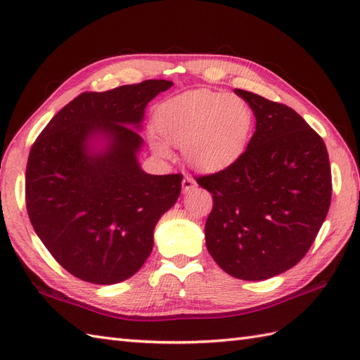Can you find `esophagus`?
<instances>
[{"label": "esophagus", "mask_w": 360, "mask_h": 360, "mask_svg": "<svg viewBox=\"0 0 360 360\" xmlns=\"http://www.w3.org/2000/svg\"><path fill=\"white\" fill-rule=\"evenodd\" d=\"M193 187H196V181L190 174H186V178L182 179V190L188 192V190H192Z\"/></svg>", "instance_id": "esophagus-1"}]
</instances>
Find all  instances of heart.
I'll return each instance as SVG.
<instances>
[{
  "instance_id": "obj_1",
  "label": "heart",
  "mask_w": 360,
  "mask_h": 360,
  "mask_svg": "<svg viewBox=\"0 0 360 360\" xmlns=\"http://www.w3.org/2000/svg\"><path fill=\"white\" fill-rule=\"evenodd\" d=\"M155 128L167 142L184 148L190 165L218 172L235 164L246 150L254 114L241 97L198 89L160 105ZM151 147L159 156H172L170 147L156 137Z\"/></svg>"
}]
</instances>
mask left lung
I'll return each instance as SVG.
<instances>
[{"mask_svg":"<svg viewBox=\"0 0 360 360\" xmlns=\"http://www.w3.org/2000/svg\"><path fill=\"white\" fill-rule=\"evenodd\" d=\"M254 111L257 128L235 164L196 182L213 207L205 244L235 278L275 277L307 255L331 204L325 142L289 106L235 89Z\"/></svg>","mask_w":360,"mask_h":360,"instance_id":"1","label":"left lung"}]
</instances>
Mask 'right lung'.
Instances as JSON below:
<instances>
[{
    "label": "right lung",
    "instance_id": "1",
    "mask_svg": "<svg viewBox=\"0 0 360 360\" xmlns=\"http://www.w3.org/2000/svg\"><path fill=\"white\" fill-rule=\"evenodd\" d=\"M173 82L145 80L83 93L37 137L26 167V209L35 233L74 277L124 281L151 254L159 218L178 201L182 174L137 164L145 106ZM97 136L105 147L96 152Z\"/></svg>",
    "mask_w": 360,
    "mask_h": 360
}]
</instances>
